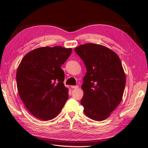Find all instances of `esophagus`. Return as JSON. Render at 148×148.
<instances>
[{
    "label": "esophagus",
    "mask_w": 148,
    "mask_h": 148,
    "mask_svg": "<svg viewBox=\"0 0 148 148\" xmlns=\"http://www.w3.org/2000/svg\"><path fill=\"white\" fill-rule=\"evenodd\" d=\"M71 88L72 89H77V88H79V86H78V85H77V86H71Z\"/></svg>",
    "instance_id": "1"
}]
</instances>
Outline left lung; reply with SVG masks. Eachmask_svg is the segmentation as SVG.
I'll return each instance as SVG.
<instances>
[{
    "label": "left lung",
    "mask_w": 148,
    "mask_h": 148,
    "mask_svg": "<svg viewBox=\"0 0 148 148\" xmlns=\"http://www.w3.org/2000/svg\"><path fill=\"white\" fill-rule=\"evenodd\" d=\"M74 51L87 70L82 85L84 113L93 120L103 121L122 99L126 77L121 60L110 49L96 44H82Z\"/></svg>",
    "instance_id": "obj_1"
}]
</instances>
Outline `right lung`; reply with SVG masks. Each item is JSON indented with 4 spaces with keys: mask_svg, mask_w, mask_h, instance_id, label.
<instances>
[{
    "mask_svg": "<svg viewBox=\"0 0 148 148\" xmlns=\"http://www.w3.org/2000/svg\"><path fill=\"white\" fill-rule=\"evenodd\" d=\"M72 49L43 47L29 52L21 60L17 74L18 94L27 109L38 119H53L68 98L60 66L71 55Z\"/></svg>",
    "mask_w": 148,
    "mask_h": 148,
    "instance_id": "1",
    "label": "right lung"
}]
</instances>
